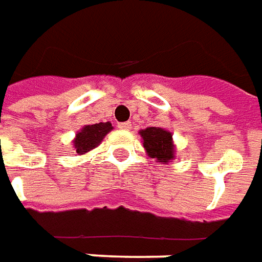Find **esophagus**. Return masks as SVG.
Wrapping results in <instances>:
<instances>
[{"label":"esophagus","mask_w":262,"mask_h":262,"mask_svg":"<svg viewBox=\"0 0 262 262\" xmlns=\"http://www.w3.org/2000/svg\"><path fill=\"white\" fill-rule=\"evenodd\" d=\"M118 128H121V129H129V128H131V122H120V124H118Z\"/></svg>","instance_id":"obj_1"}]
</instances>
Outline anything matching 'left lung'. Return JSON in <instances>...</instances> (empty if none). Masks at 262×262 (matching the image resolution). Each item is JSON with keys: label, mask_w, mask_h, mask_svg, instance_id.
Segmentation results:
<instances>
[{"label": "left lung", "mask_w": 262, "mask_h": 262, "mask_svg": "<svg viewBox=\"0 0 262 262\" xmlns=\"http://www.w3.org/2000/svg\"><path fill=\"white\" fill-rule=\"evenodd\" d=\"M144 140V148L151 158H157L159 162H170L173 159L172 134L159 127H149L140 133Z\"/></svg>", "instance_id": "left-lung-1"}]
</instances>
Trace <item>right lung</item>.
Returning <instances> with one entry per match:
<instances>
[{"mask_svg":"<svg viewBox=\"0 0 262 262\" xmlns=\"http://www.w3.org/2000/svg\"><path fill=\"white\" fill-rule=\"evenodd\" d=\"M111 128L113 127L110 122H98V124H93V125H86L79 134L76 135V152L81 155V154L92 151L93 148H96L101 142L105 134L110 133Z\"/></svg>","mask_w":262,"mask_h":262,"instance_id":"obj_1","label":"right lung"}]
</instances>
